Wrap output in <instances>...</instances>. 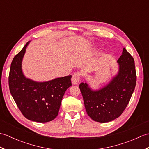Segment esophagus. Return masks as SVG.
Masks as SVG:
<instances>
[{
    "mask_svg": "<svg viewBox=\"0 0 149 149\" xmlns=\"http://www.w3.org/2000/svg\"><path fill=\"white\" fill-rule=\"evenodd\" d=\"M80 77H81V73L78 72L74 73V75H72V83L74 84H77L80 81Z\"/></svg>",
    "mask_w": 149,
    "mask_h": 149,
    "instance_id": "34e87169",
    "label": "esophagus"
}]
</instances>
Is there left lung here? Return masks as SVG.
I'll return each instance as SVG.
<instances>
[{"label":"left lung","instance_id":"1","mask_svg":"<svg viewBox=\"0 0 149 149\" xmlns=\"http://www.w3.org/2000/svg\"><path fill=\"white\" fill-rule=\"evenodd\" d=\"M117 63L118 74L105 86L93 90L86 83L79 84L86 113L95 122H108L119 117L134 90L136 83L134 60L125 48Z\"/></svg>","mask_w":149,"mask_h":149}]
</instances>
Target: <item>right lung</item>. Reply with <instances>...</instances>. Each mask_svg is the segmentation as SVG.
I'll return each mask as SVG.
<instances>
[{"mask_svg":"<svg viewBox=\"0 0 149 149\" xmlns=\"http://www.w3.org/2000/svg\"><path fill=\"white\" fill-rule=\"evenodd\" d=\"M29 42L11 62L9 74V90L26 118L37 122H48L58 116L63 95L72 86V75L47 82H36L26 78L22 72V61Z\"/></svg>","mask_w":149,"mask_h":149,"instance_id":"right-lung-1","label":"right lung"}]
</instances>
